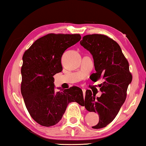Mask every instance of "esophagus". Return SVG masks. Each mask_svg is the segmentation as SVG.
<instances>
[{
	"instance_id": "34e87169",
	"label": "esophagus",
	"mask_w": 146,
	"mask_h": 146,
	"mask_svg": "<svg viewBox=\"0 0 146 146\" xmlns=\"http://www.w3.org/2000/svg\"><path fill=\"white\" fill-rule=\"evenodd\" d=\"M82 92H83V94H84V95H85V92H86V90H85V89H83V88H82Z\"/></svg>"
}]
</instances>
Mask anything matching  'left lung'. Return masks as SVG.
Here are the masks:
<instances>
[{
  "mask_svg": "<svg viewBox=\"0 0 146 146\" xmlns=\"http://www.w3.org/2000/svg\"><path fill=\"white\" fill-rule=\"evenodd\" d=\"M80 44L90 51L94 60L96 73L91 75V80H104L99 85L101 96L96 98L91 90H86L84 106L88 111L99 115V123L92 128H104L113 121L126 98L132 79L128 62L117 42L106 35H86Z\"/></svg>",
  "mask_w": 146,
  "mask_h": 146,
  "instance_id": "obj_1",
  "label": "left lung"
}]
</instances>
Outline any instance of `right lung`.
Segmentation results:
<instances>
[{
    "mask_svg": "<svg viewBox=\"0 0 146 146\" xmlns=\"http://www.w3.org/2000/svg\"><path fill=\"white\" fill-rule=\"evenodd\" d=\"M81 39L80 34L48 33L25 51L21 86L25 106L34 121L43 126L56 125L68 103L84 104L82 90L78 86L54 90L53 75L62 71L61 58L66 48Z\"/></svg>",
    "mask_w": 146,
    "mask_h": 146,
    "instance_id": "add662e5",
    "label": "right lung"
}]
</instances>
